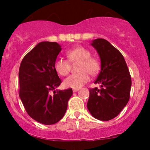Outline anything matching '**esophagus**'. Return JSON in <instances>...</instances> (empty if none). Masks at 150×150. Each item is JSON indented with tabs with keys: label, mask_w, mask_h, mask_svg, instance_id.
<instances>
[{
	"label": "esophagus",
	"mask_w": 150,
	"mask_h": 150,
	"mask_svg": "<svg viewBox=\"0 0 150 150\" xmlns=\"http://www.w3.org/2000/svg\"><path fill=\"white\" fill-rule=\"evenodd\" d=\"M77 91H79V89H73V92H77Z\"/></svg>",
	"instance_id": "34e87169"
}]
</instances>
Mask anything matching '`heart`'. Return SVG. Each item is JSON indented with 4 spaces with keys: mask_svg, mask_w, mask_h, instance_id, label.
<instances>
[{
    "mask_svg": "<svg viewBox=\"0 0 150 150\" xmlns=\"http://www.w3.org/2000/svg\"><path fill=\"white\" fill-rule=\"evenodd\" d=\"M90 51L84 47H77L67 52L68 60L58 58L55 61L54 68L61 76H66L70 73L71 65L78 63V73L73 74L67 77L63 85L68 88L79 89L89 80V73L94 75L100 69V63L96 58L91 57Z\"/></svg>",
    "mask_w": 150,
    "mask_h": 150,
    "instance_id": "heart-1",
    "label": "heart"
}]
</instances>
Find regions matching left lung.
Segmentation results:
<instances>
[{
  "mask_svg": "<svg viewBox=\"0 0 150 150\" xmlns=\"http://www.w3.org/2000/svg\"><path fill=\"white\" fill-rule=\"evenodd\" d=\"M90 44L100 58L101 71L94 84L101 88L89 89L87 108L94 118L109 120L128 104L131 77L123 55L107 40L96 39Z\"/></svg>",
  "mask_w": 150,
  "mask_h": 150,
  "instance_id": "8db88e82",
  "label": "left lung"
}]
</instances>
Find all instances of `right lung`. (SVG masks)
Wrapping results in <instances>:
<instances>
[{
  "mask_svg": "<svg viewBox=\"0 0 150 150\" xmlns=\"http://www.w3.org/2000/svg\"><path fill=\"white\" fill-rule=\"evenodd\" d=\"M61 49L56 42L39 43L23 58L20 66V99L29 116L42 124L59 121L73 94L72 89L54 90L61 83L54 68ZM53 90L54 94L51 96Z\"/></svg>",
  "mask_w": 150,
  "mask_h": 150,
  "instance_id": "add662e5",
  "label": "right lung"
}]
</instances>
